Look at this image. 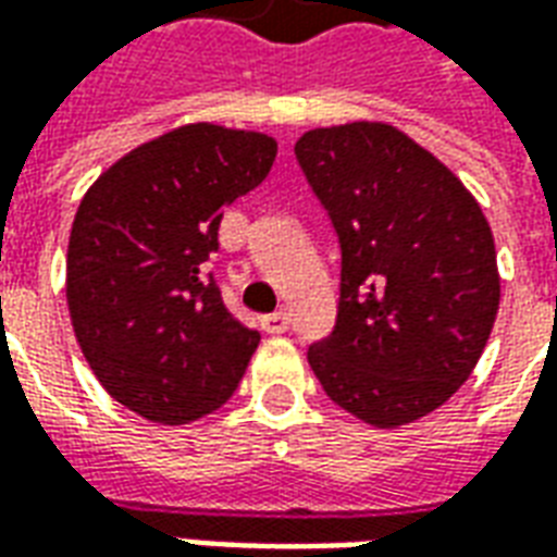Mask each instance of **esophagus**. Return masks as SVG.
Here are the masks:
<instances>
[{
	"mask_svg": "<svg viewBox=\"0 0 557 557\" xmlns=\"http://www.w3.org/2000/svg\"><path fill=\"white\" fill-rule=\"evenodd\" d=\"M262 327H265L268 334H286L289 331V313H271V315H262Z\"/></svg>",
	"mask_w": 557,
	"mask_h": 557,
	"instance_id": "34e87169",
	"label": "esophagus"
}]
</instances>
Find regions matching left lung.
Segmentation results:
<instances>
[{"label":"left lung","mask_w":557,"mask_h":557,"mask_svg":"<svg viewBox=\"0 0 557 557\" xmlns=\"http://www.w3.org/2000/svg\"><path fill=\"white\" fill-rule=\"evenodd\" d=\"M295 154L343 250L337 327L307 361L375 430L426 418L478 367L498 315L490 220L450 166L387 122L313 127Z\"/></svg>","instance_id":"8db88e82"}]
</instances>
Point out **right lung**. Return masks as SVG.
Instances as JSON below:
<instances>
[{
	"label": "right lung",
	"instance_id": "add662e5",
	"mask_svg": "<svg viewBox=\"0 0 557 557\" xmlns=\"http://www.w3.org/2000/svg\"><path fill=\"white\" fill-rule=\"evenodd\" d=\"M277 139L211 122L172 127L95 178L67 238L74 337L103 391L163 426L218 411L259 346L223 307L208 256L232 199L250 194Z\"/></svg>",
	"mask_w": 557,
	"mask_h": 557
}]
</instances>
